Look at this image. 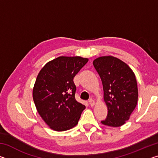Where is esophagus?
Listing matches in <instances>:
<instances>
[{
    "label": "esophagus",
    "instance_id": "1",
    "mask_svg": "<svg viewBox=\"0 0 158 158\" xmlns=\"http://www.w3.org/2000/svg\"><path fill=\"white\" fill-rule=\"evenodd\" d=\"M89 104H90V106H94V105H95V101H94V100H92V99H90V100H89Z\"/></svg>",
    "mask_w": 158,
    "mask_h": 158
}]
</instances>
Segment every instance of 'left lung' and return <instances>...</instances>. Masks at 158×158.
<instances>
[{
	"label": "left lung",
	"mask_w": 158,
	"mask_h": 158,
	"mask_svg": "<svg viewBox=\"0 0 158 158\" xmlns=\"http://www.w3.org/2000/svg\"><path fill=\"white\" fill-rule=\"evenodd\" d=\"M104 90V100L108 109L102 123L120 127L130 118L138 100L137 84L135 73L123 61L116 57L102 56L93 60Z\"/></svg>",
	"instance_id": "1"
}]
</instances>
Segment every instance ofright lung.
Wrapping results in <instances>:
<instances>
[{
  "mask_svg": "<svg viewBox=\"0 0 158 158\" xmlns=\"http://www.w3.org/2000/svg\"><path fill=\"white\" fill-rule=\"evenodd\" d=\"M89 59L60 56L40 71L33 90L36 109L51 129L62 132L76 126L85 106L75 99L74 77Z\"/></svg>",
  "mask_w": 158,
  "mask_h": 158,
  "instance_id": "add662e5",
  "label": "right lung"
}]
</instances>
